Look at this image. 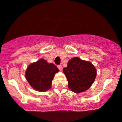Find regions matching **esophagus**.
<instances>
[{
  "label": "esophagus",
  "mask_w": 122,
  "mask_h": 122,
  "mask_svg": "<svg viewBox=\"0 0 122 122\" xmlns=\"http://www.w3.org/2000/svg\"><path fill=\"white\" fill-rule=\"evenodd\" d=\"M57 68H58V69H59L60 71H62V69H63V68H62V65H58Z\"/></svg>",
  "instance_id": "obj_1"
}]
</instances>
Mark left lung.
Here are the masks:
<instances>
[{"mask_svg":"<svg viewBox=\"0 0 122 122\" xmlns=\"http://www.w3.org/2000/svg\"><path fill=\"white\" fill-rule=\"evenodd\" d=\"M68 82V87L72 92L80 93L87 90L95 81L97 70L91 63L78 57H74L63 68Z\"/></svg>","mask_w":122,"mask_h":122,"instance_id":"obj_1","label":"left lung"}]
</instances>
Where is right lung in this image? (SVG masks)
<instances>
[{"label":"right lung","mask_w":122,"mask_h":122,"mask_svg":"<svg viewBox=\"0 0 122 122\" xmlns=\"http://www.w3.org/2000/svg\"><path fill=\"white\" fill-rule=\"evenodd\" d=\"M58 71L59 69L54 64L48 63L44 59H40L29 66L25 78L35 90L46 91L51 88L54 74Z\"/></svg>","instance_id":"right-lung-1"}]
</instances>
